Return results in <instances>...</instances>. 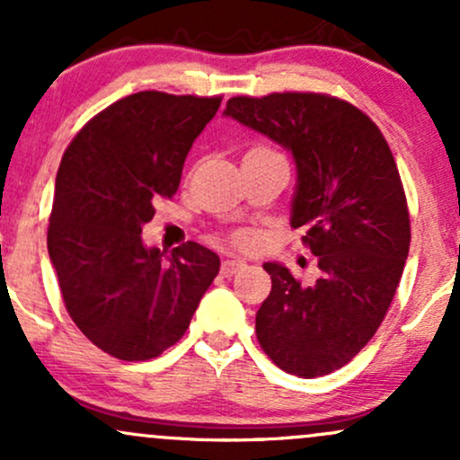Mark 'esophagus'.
Here are the masks:
<instances>
[{"label": "esophagus", "instance_id": "obj_1", "mask_svg": "<svg viewBox=\"0 0 460 460\" xmlns=\"http://www.w3.org/2000/svg\"><path fill=\"white\" fill-rule=\"evenodd\" d=\"M242 268H246V261H242V260H226V261H223L220 274H223V277H234V274L240 272Z\"/></svg>", "mask_w": 460, "mask_h": 460}]
</instances>
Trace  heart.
Here are the masks:
<instances>
[{
  "label": "heart",
  "instance_id": "1",
  "mask_svg": "<svg viewBox=\"0 0 460 460\" xmlns=\"http://www.w3.org/2000/svg\"><path fill=\"white\" fill-rule=\"evenodd\" d=\"M234 240H235L237 246H248V244H251V242H252V237L248 235V234H237V235L234 237Z\"/></svg>",
  "mask_w": 460,
  "mask_h": 460
}]
</instances>
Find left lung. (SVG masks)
I'll list each match as a JSON object with an SVG mask.
<instances>
[{
    "mask_svg": "<svg viewBox=\"0 0 460 460\" xmlns=\"http://www.w3.org/2000/svg\"><path fill=\"white\" fill-rule=\"evenodd\" d=\"M225 114L296 160L292 229H305L322 274L300 285L281 263H263L272 289L255 331L283 372L324 376L372 340L402 277L411 218L392 149L366 112L324 93L242 94Z\"/></svg>",
    "mask_w": 460,
    "mask_h": 460,
    "instance_id": "1",
    "label": "left lung"
}]
</instances>
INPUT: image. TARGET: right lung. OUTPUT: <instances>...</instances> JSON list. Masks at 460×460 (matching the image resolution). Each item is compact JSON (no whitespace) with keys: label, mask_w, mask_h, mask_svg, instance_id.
Wrapping results in <instances>:
<instances>
[{"label":"right lung","mask_w":460,"mask_h":460,"mask_svg":"<svg viewBox=\"0 0 460 460\" xmlns=\"http://www.w3.org/2000/svg\"><path fill=\"white\" fill-rule=\"evenodd\" d=\"M223 97L142 91L93 116L66 146L56 177L47 248L77 329L120 361L175 346L220 260L188 242L145 248L142 225L175 197L186 155Z\"/></svg>","instance_id":"obj_1"}]
</instances>
